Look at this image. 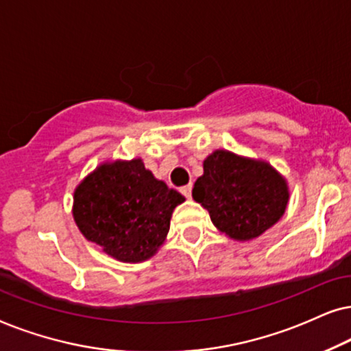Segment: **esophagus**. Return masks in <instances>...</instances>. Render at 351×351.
Returning <instances> with one entry per match:
<instances>
[{
  "label": "esophagus",
  "instance_id": "esophagus-1",
  "mask_svg": "<svg viewBox=\"0 0 351 351\" xmlns=\"http://www.w3.org/2000/svg\"><path fill=\"white\" fill-rule=\"evenodd\" d=\"M181 193H183L188 199H191V195H193V184H188L184 186V188H181Z\"/></svg>",
  "mask_w": 351,
  "mask_h": 351
}]
</instances>
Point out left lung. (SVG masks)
Instances as JSON below:
<instances>
[{
  "mask_svg": "<svg viewBox=\"0 0 351 351\" xmlns=\"http://www.w3.org/2000/svg\"><path fill=\"white\" fill-rule=\"evenodd\" d=\"M193 197L218 231L247 242L282 218L291 193L287 180L269 162L217 149L204 160Z\"/></svg>",
  "mask_w": 351,
  "mask_h": 351,
  "instance_id": "8db88e82",
  "label": "left lung"
}]
</instances>
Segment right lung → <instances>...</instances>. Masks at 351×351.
I'll list each match as a JSON object with an SVG mask.
<instances>
[{"label": "right lung", "instance_id": "add662e5", "mask_svg": "<svg viewBox=\"0 0 351 351\" xmlns=\"http://www.w3.org/2000/svg\"><path fill=\"white\" fill-rule=\"evenodd\" d=\"M144 167L141 157L106 160L73 191V221L112 258L141 263L167 239L173 210L184 202Z\"/></svg>", "mask_w": 351, "mask_h": 351}]
</instances>
